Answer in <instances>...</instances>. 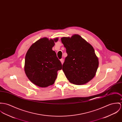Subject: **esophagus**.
I'll use <instances>...</instances> for the list:
<instances>
[{"instance_id":"esophagus-1","label":"esophagus","mask_w":122,"mask_h":122,"mask_svg":"<svg viewBox=\"0 0 122 122\" xmlns=\"http://www.w3.org/2000/svg\"><path fill=\"white\" fill-rule=\"evenodd\" d=\"M60 61H61V64H63V62H64V60H63V59H61L60 60Z\"/></svg>"}]
</instances>
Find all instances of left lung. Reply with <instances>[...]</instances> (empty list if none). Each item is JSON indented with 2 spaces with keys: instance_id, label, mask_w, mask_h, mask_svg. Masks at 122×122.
Masks as SVG:
<instances>
[{
  "instance_id": "obj_1",
  "label": "left lung",
  "mask_w": 122,
  "mask_h": 122,
  "mask_svg": "<svg viewBox=\"0 0 122 122\" xmlns=\"http://www.w3.org/2000/svg\"><path fill=\"white\" fill-rule=\"evenodd\" d=\"M61 41L67 54L62 65L66 78L74 84L87 83L94 77L99 65L94 48L78 34Z\"/></svg>"
}]
</instances>
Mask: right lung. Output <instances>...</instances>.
<instances>
[{
	"label": "right lung",
	"instance_id": "1",
	"mask_svg": "<svg viewBox=\"0 0 122 122\" xmlns=\"http://www.w3.org/2000/svg\"><path fill=\"white\" fill-rule=\"evenodd\" d=\"M58 38H41L30 47L25 61V72L34 84L42 88L53 85L62 64L52 50Z\"/></svg>",
	"mask_w": 122,
	"mask_h": 122
}]
</instances>
